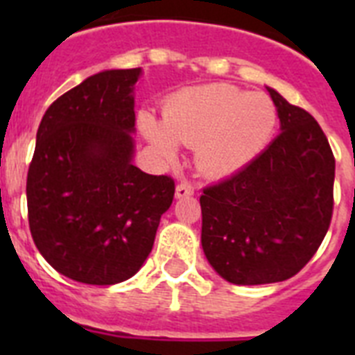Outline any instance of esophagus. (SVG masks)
<instances>
[{
	"label": "esophagus",
	"mask_w": 355,
	"mask_h": 355,
	"mask_svg": "<svg viewBox=\"0 0 355 355\" xmlns=\"http://www.w3.org/2000/svg\"><path fill=\"white\" fill-rule=\"evenodd\" d=\"M191 195H193V186H191L188 180H182V182L177 186V189H175V197H177V199L191 197Z\"/></svg>",
	"instance_id": "esophagus-1"
}]
</instances>
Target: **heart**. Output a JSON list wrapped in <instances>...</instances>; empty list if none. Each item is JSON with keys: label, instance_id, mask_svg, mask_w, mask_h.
<instances>
[{"label": "heart", "instance_id": "obj_1", "mask_svg": "<svg viewBox=\"0 0 355 355\" xmlns=\"http://www.w3.org/2000/svg\"><path fill=\"white\" fill-rule=\"evenodd\" d=\"M276 107L265 94H247L227 83L191 86L173 94L164 123L144 114L141 132L166 160H177L178 144L193 147L208 177H227L263 150L276 127Z\"/></svg>", "mask_w": 355, "mask_h": 355}]
</instances>
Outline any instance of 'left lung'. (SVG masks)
<instances>
[{
	"label": "left lung",
	"mask_w": 355,
	"mask_h": 355,
	"mask_svg": "<svg viewBox=\"0 0 355 355\" xmlns=\"http://www.w3.org/2000/svg\"><path fill=\"white\" fill-rule=\"evenodd\" d=\"M280 130L241 171L200 195L206 259L236 286L291 278L313 258L330 228L336 158L304 108L267 88Z\"/></svg>",
	"instance_id": "1"
}]
</instances>
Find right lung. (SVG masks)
Returning <instances> with one entry per match:
<instances>
[{"label":"right lung","instance_id":"right-lung-1","mask_svg":"<svg viewBox=\"0 0 355 355\" xmlns=\"http://www.w3.org/2000/svg\"><path fill=\"white\" fill-rule=\"evenodd\" d=\"M141 68L107 69L47 108L27 173L33 241L53 269L90 286L128 280L153 250L175 182L134 158Z\"/></svg>","mask_w":355,"mask_h":355}]
</instances>
